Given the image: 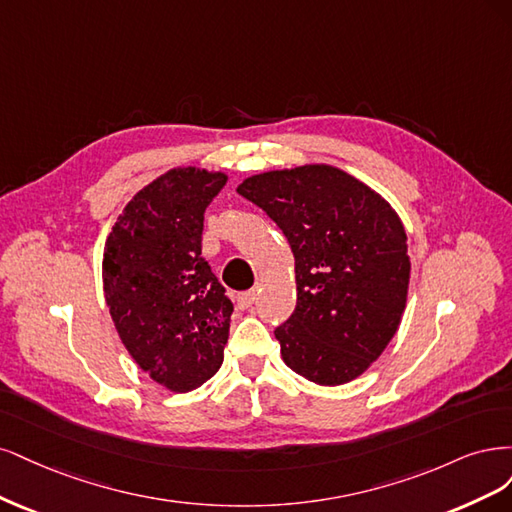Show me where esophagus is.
Instances as JSON below:
<instances>
[{"instance_id":"34e87169","label":"esophagus","mask_w":512,"mask_h":512,"mask_svg":"<svg viewBox=\"0 0 512 512\" xmlns=\"http://www.w3.org/2000/svg\"><path fill=\"white\" fill-rule=\"evenodd\" d=\"M255 300H257V293H255V289H251V291H244V293H238V298H236L238 308H242V310L251 308V306L255 304Z\"/></svg>"}]
</instances>
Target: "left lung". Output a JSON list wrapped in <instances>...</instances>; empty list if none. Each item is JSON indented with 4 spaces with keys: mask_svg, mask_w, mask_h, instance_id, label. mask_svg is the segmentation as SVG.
<instances>
[{
    "mask_svg": "<svg viewBox=\"0 0 512 512\" xmlns=\"http://www.w3.org/2000/svg\"><path fill=\"white\" fill-rule=\"evenodd\" d=\"M238 193L283 229L295 257L298 304L274 329L285 364L336 387L364 374L406 308V232L385 197L325 163L242 180Z\"/></svg>",
    "mask_w": 512,
    "mask_h": 512,
    "instance_id": "obj_1",
    "label": "left lung"
}]
</instances>
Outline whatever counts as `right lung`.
<instances>
[{"label":"right lung","mask_w":512,"mask_h":512,"mask_svg":"<svg viewBox=\"0 0 512 512\" xmlns=\"http://www.w3.org/2000/svg\"><path fill=\"white\" fill-rule=\"evenodd\" d=\"M223 172L174 168L138 191L104 246L110 317L136 364L170 391L197 389L223 364L234 304L202 257L204 212Z\"/></svg>","instance_id":"1"}]
</instances>
